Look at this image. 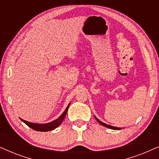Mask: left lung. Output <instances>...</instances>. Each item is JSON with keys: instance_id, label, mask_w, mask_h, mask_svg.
<instances>
[{"instance_id": "left-lung-1", "label": "left lung", "mask_w": 159, "mask_h": 159, "mask_svg": "<svg viewBox=\"0 0 159 159\" xmlns=\"http://www.w3.org/2000/svg\"><path fill=\"white\" fill-rule=\"evenodd\" d=\"M95 119H97V121H98V122L101 124V125H102L103 126H104V127H108V128H109V129H115V130H119V129H121V128L120 127H113V126H111V125H106V124H105V123H103V122H102L101 121H100L99 119H98L96 117H95Z\"/></svg>"}]
</instances>
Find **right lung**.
Segmentation results:
<instances>
[{
    "label": "right lung",
    "instance_id": "obj_1",
    "mask_svg": "<svg viewBox=\"0 0 159 159\" xmlns=\"http://www.w3.org/2000/svg\"><path fill=\"white\" fill-rule=\"evenodd\" d=\"M69 105H70V103L69 104L68 106H67L66 110L64 111V113H63V114L61 115L57 119L51 121V122H49L47 124H34V123H31V122H29V121L23 120L22 119H20L22 121H24V122H25L28 127H30V128H32V129L36 130V131H39V132L51 131V130L56 129V127H58V126L62 123V121L64 120V117L66 116L67 113V111H68Z\"/></svg>",
    "mask_w": 159,
    "mask_h": 159
}]
</instances>
